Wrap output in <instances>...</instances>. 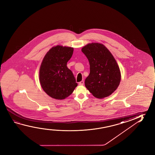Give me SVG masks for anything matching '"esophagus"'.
<instances>
[{"instance_id": "esophagus-1", "label": "esophagus", "mask_w": 155, "mask_h": 155, "mask_svg": "<svg viewBox=\"0 0 155 155\" xmlns=\"http://www.w3.org/2000/svg\"><path fill=\"white\" fill-rule=\"evenodd\" d=\"M79 84L80 85H83L84 84V81H80V82L79 83Z\"/></svg>"}]
</instances>
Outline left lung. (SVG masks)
I'll return each instance as SVG.
<instances>
[{
    "label": "left lung",
    "instance_id": "left-lung-1",
    "mask_svg": "<svg viewBox=\"0 0 155 155\" xmlns=\"http://www.w3.org/2000/svg\"><path fill=\"white\" fill-rule=\"evenodd\" d=\"M90 64V74L85 85L94 97L103 98L119 86L121 75L119 66L109 50L102 44H88L81 48Z\"/></svg>",
    "mask_w": 155,
    "mask_h": 155
}]
</instances>
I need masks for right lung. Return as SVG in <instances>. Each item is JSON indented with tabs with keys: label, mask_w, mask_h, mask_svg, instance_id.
Instances as JSON below:
<instances>
[{
	"label": "right lung",
	"mask_w": 155,
	"mask_h": 155,
	"mask_svg": "<svg viewBox=\"0 0 155 155\" xmlns=\"http://www.w3.org/2000/svg\"><path fill=\"white\" fill-rule=\"evenodd\" d=\"M74 48L54 46L46 54L39 70L41 87L49 96L64 99L71 94L78 84L74 74L66 66Z\"/></svg>",
	"instance_id": "add662e5"
}]
</instances>
